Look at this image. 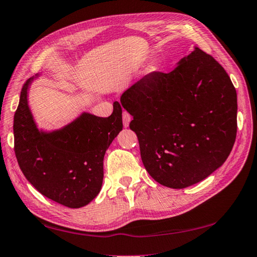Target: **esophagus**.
Returning <instances> with one entry per match:
<instances>
[{
  "instance_id": "esophagus-1",
  "label": "esophagus",
  "mask_w": 257,
  "mask_h": 257,
  "mask_svg": "<svg viewBox=\"0 0 257 257\" xmlns=\"http://www.w3.org/2000/svg\"><path fill=\"white\" fill-rule=\"evenodd\" d=\"M130 121H132V115H130L128 112H125V111H123L122 113V122H123V125L124 127H128Z\"/></svg>"
}]
</instances>
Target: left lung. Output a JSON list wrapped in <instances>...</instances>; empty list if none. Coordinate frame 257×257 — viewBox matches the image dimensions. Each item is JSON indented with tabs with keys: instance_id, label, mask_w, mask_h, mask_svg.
<instances>
[{
	"instance_id": "1",
	"label": "left lung",
	"mask_w": 257,
	"mask_h": 257,
	"mask_svg": "<svg viewBox=\"0 0 257 257\" xmlns=\"http://www.w3.org/2000/svg\"><path fill=\"white\" fill-rule=\"evenodd\" d=\"M133 115L145 169L184 189L220 167L237 133V93L225 69L195 47L170 73L152 72L120 97Z\"/></svg>"
}]
</instances>
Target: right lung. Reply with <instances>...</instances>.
Returning a JSON list of instances; mask_svg holds the SVG:
<instances>
[{"instance_id": "right-lung-1", "label": "right lung", "mask_w": 257, "mask_h": 257, "mask_svg": "<svg viewBox=\"0 0 257 257\" xmlns=\"http://www.w3.org/2000/svg\"><path fill=\"white\" fill-rule=\"evenodd\" d=\"M22 86L15 113V153L26 179L39 192L68 208H81L99 194L106 149L122 130V109L113 103L108 118L84 112L64 128L39 132Z\"/></svg>"}]
</instances>
